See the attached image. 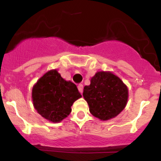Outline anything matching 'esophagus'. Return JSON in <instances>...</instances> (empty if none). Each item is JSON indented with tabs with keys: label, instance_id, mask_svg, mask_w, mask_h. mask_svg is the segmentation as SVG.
<instances>
[{
	"label": "esophagus",
	"instance_id": "1",
	"mask_svg": "<svg viewBox=\"0 0 161 161\" xmlns=\"http://www.w3.org/2000/svg\"><path fill=\"white\" fill-rule=\"evenodd\" d=\"M78 90H79V92L82 94V91H83V85H82V84H79V85H78Z\"/></svg>",
	"mask_w": 161,
	"mask_h": 161
}]
</instances>
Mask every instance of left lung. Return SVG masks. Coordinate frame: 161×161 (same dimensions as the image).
I'll return each mask as SVG.
<instances>
[{
	"instance_id": "1",
	"label": "left lung",
	"mask_w": 161,
	"mask_h": 161,
	"mask_svg": "<svg viewBox=\"0 0 161 161\" xmlns=\"http://www.w3.org/2000/svg\"><path fill=\"white\" fill-rule=\"evenodd\" d=\"M93 116L103 121L114 118L126 106L128 88L122 81L111 72L99 71L83 90Z\"/></svg>"
}]
</instances>
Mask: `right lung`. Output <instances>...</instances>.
Returning a JSON list of instances; mask_svg holds the SVG:
<instances>
[{"label":"right lung","instance_id":"right-lung-1","mask_svg":"<svg viewBox=\"0 0 161 161\" xmlns=\"http://www.w3.org/2000/svg\"><path fill=\"white\" fill-rule=\"evenodd\" d=\"M32 101L37 112L52 122H60L71 113L73 103L82 97L77 87L64 80L56 70L43 75L32 88Z\"/></svg>","mask_w":161,"mask_h":161}]
</instances>
